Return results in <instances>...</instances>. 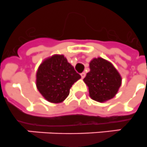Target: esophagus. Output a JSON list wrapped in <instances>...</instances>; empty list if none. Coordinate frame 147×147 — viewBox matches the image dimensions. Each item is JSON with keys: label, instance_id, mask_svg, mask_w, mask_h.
Here are the masks:
<instances>
[{"label": "esophagus", "instance_id": "obj_1", "mask_svg": "<svg viewBox=\"0 0 147 147\" xmlns=\"http://www.w3.org/2000/svg\"><path fill=\"white\" fill-rule=\"evenodd\" d=\"M80 75H81L82 78H85V77H86V72H83L81 74H80Z\"/></svg>", "mask_w": 147, "mask_h": 147}]
</instances>
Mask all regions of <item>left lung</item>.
Wrapping results in <instances>:
<instances>
[{
  "instance_id": "8db88e82",
  "label": "left lung",
  "mask_w": 147,
  "mask_h": 147,
  "mask_svg": "<svg viewBox=\"0 0 147 147\" xmlns=\"http://www.w3.org/2000/svg\"><path fill=\"white\" fill-rule=\"evenodd\" d=\"M89 67L83 81L88 86L90 97L100 102L114 97L121 85V77L113 64L97 58L91 61Z\"/></svg>"
}]
</instances>
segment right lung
<instances>
[{"mask_svg":"<svg viewBox=\"0 0 147 147\" xmlns=\"http://www.w3.org/2000/svg\"><path fill=\"white\" fill-rule=\"evenodd\" d=\"M80 78L64 55H53L39 65L36 84L46 100L59 103L68 96L72 86Z\"/></svg>","mask_w":147,"mask_h":147,"instance_id":"obj_1","label":"right lung"}]
</instances>
